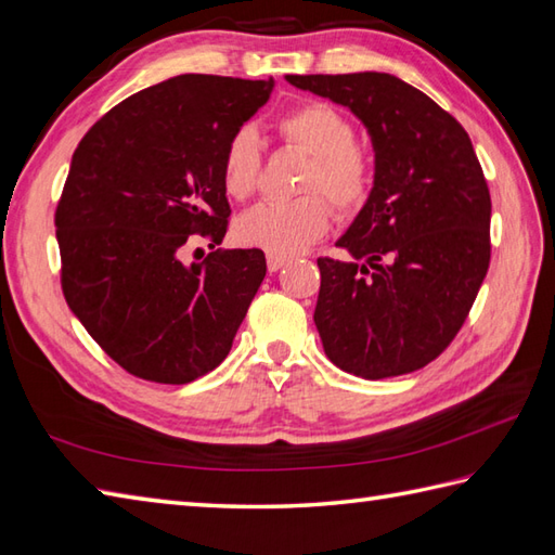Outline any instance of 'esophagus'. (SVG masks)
I'll list each match as a JSON object with an SVG mask.
<instances>
[{
    "instance_id": "esophagus-1",
    "label": "esophagus",
    "mask_w": 555,
    "mask_h": 555,
    "mask_svg": "<svg viewBox=\"0 0 555 555\" xmlns=\"http://www.w3.org/2000/svg\"><path fill=\"white\" fill-rule=\"evenodd\" d=\"M286 262H288V257H281V255H267V267H269V272H279L281 267H286Z\"/></svg>"
}]
</instances>
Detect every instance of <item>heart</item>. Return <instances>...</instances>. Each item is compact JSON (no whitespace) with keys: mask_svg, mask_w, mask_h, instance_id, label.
<instances>
[{"mask_svg":"<svg viewBox=\"0 0 555 555\" xmlns=\"http://www.w3.org/2000/svg\"><path fill=\"white\" fill-rule=\"evenodd\" d=\"M279 132L293 149L309 156L300 191L309 193L291 203H260L236 219L234 234L248 248L291 257L328 231L331 210L324 196L340 215H354L369 198L371 163L354 146V127L328 103L309 101L279 120ZM260 137L253 127H241L224 151V189L231 198H248L260 177Z\"/></svg>","mask_w":555,"mask_h":555,"instance_id":"obj_1","label":"heart"}]
</instances>
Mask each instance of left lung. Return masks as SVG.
<instances>
[{
	"label": "left lung",
	"mask_w": 555,
	"mask_h": 555,
	"mask_svg": "<svg viewBox=\"0 0 555 555\" xmlns=\"http://www.w3.org/2000/svg\"><path fill=\"white\" fill-rule=\"evenodd\" d=\"M345 106L371 137L373 186L319 257L314 324L338 369L366 380L418 371L454 340L489 267L492 201L468 132L390 73L286 75Z\"/></svg>",
	"instance_id": "8db88e82"
}]
</instances>
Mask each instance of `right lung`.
Here are the masks:
<instances>
[{
	"mask_svg": "<svg viewBox=\"0 0 555 555\" xmlns=\"http://www.w3.org/2000/svg\"><path fill=\"white\" fill-rule=\"evenodd\" d=\"M272 89V77L177 75L111 108L73 153L56 208L63 295L139 378L184 385L212 371L267 274L257 248L191 264L182 248L193 234L222 243L224 151Z\"/></svg>",
	"mask_w": 555,
	"mask_h": 555,
	"instance_id": "right-lung-1",
	"label": "right lung"
}]
</instances>
